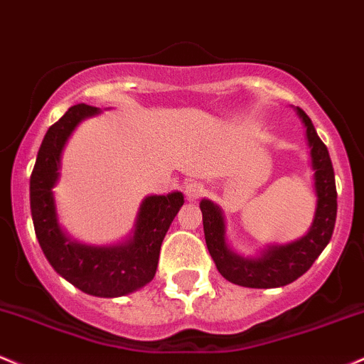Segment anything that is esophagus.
Masks as SVG:
<instances>
[{"label": "esophagus", "mask_w": 364, "mask_h": 364, "mask_svg": "<svg viewBox=\"0 0 364 364\" xmlns=\"http://www.w3.org/2000/svg\"><path fill=\"white\" fill-rule=\"evenodd\" d=\"M204 193V187L203 183L199 182H187L186 186H183V194H186V198L189 199V201H196V199H199Z\"/></svg>", "instance_id": "obj_1"}]
</instances>
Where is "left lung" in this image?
I'll return each mask as SVG.
<instances>
[{"label": "left lung", "instance_id": "8db88e82", "mask_svg": "<svg viewBox=\"0 0 364 364\" xmlns=\"http://www.w3.org/2000/svg\"><path fill=\"white\" fill-rule=\"evenodd\" d=\"M306 127V139L311 158L316 210L309 230L303 237L289 244L267 246L258 256H240L227 242L225 216L222 208L210 199H203L199 208L203 211L204 239L208 251L213 258L216 270L223 279L242 287L275 289L297 280L311 268L314 259L330 242L337 218L336 175L326 146L318 137L311 120L301 108H294Z\"/></svg>", "mask_w": 364, "mask_h": 364}]
</instances>
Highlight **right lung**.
Listing matches in <instances>:
<instances>
[{
	"label": "right lung",
	"mask_w": 364,
	"mask_h": 364,
	"mask_svg": "<svg viewBox=\"0 0 364 364\" xmlns=\"http://www.w3.org/2000/svg\"><path fill=\"white\" fill-rule=\"evenodd\" d=\"M97 113L101 112L96 106L75 105L48 129L31 175V213L39 246L56 273L85 294L120 297L153 280L161 242L182 208L183 194L173 191L166 196H146L132 234L122 242L91 246L65 234L53 193L60 181L61 154L77 125Z\"/></svg>",
	"instance_id": "1"
}]
</instances>
